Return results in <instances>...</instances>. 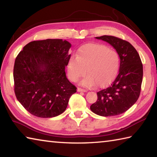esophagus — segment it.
Here are the masks:
<instances>
[{"label": "esophagus", "instance_id": "obj_1", "mask_svg": "<svg viewBox=\"0 0 157 157\" xmlns=\"http://www.w3.org/2000/svg\"><path fill=\"white\" fill-rule=\"evenodd\" d=\"M77 91H78V92H86V91H87L85 90V89H82V88H80V87H78V88L77 89Z\"/></svg>", "mask_w": 157, "mask_h": 157}]
</instances>
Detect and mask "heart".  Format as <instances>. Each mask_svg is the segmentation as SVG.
<instances>
[{"label": "heart", "mask_w": 157, "mask_h": 157, "mask_svg": "<svg viewBox=\"0 0 157 157\" xmlns=\"http://www.w3.org/2000/svg\"><path fill=\"white\" fill-rule=\"evenodd\" d=\"M119 66L120 57L116 51L104 44H87L79 48L76 56L70 57L68 73L70 79L76 82L85 75L87 70V76L82 85L104 87L116 78Z\"/></svg>", "instance_id": "obj_1"}]
</instances>
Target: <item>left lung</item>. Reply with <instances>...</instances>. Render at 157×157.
I'll list each match as a JSON object with an SVG mask.
<instances>
[{
  "mask_svg": "<svg viewBox=\"0 0 157 157\" xmlns=\"http://www.w3.org/2000/svg\"><path fill=\"white\" fill-rule=\"evenodd\" d=\"M95 38L110 44L116 49L121 61L116 78L109 87L97 93L98 100L90 109L100 116H116L129 109L140 96L142 63L136 49L127 41L107 35Z\"/></svg>",
  "mask_w": 157,
  "mask_h": 157,
  "instance_id": "left-lung-1",
  "label": "left lung"
}]
</instances>
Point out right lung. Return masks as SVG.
<instances>
[{
    "instance_id": "add662e5",
    "label": "right lung",
    "mask_w": 157,
    "mask_h": 157,
    "mask_svg": "<svg viewBox=\"0 0 157 157\" xmlns=\"http://www.w3.org/2000/svg\"><path fill=\"white\" fill-rule=\"evenodd\" d=\"M71 44L62 39L34 40L16 57L14 91L24 108L37 117L63 113L76 87L66 78Z\"/></svg>"
}]
</instances>
